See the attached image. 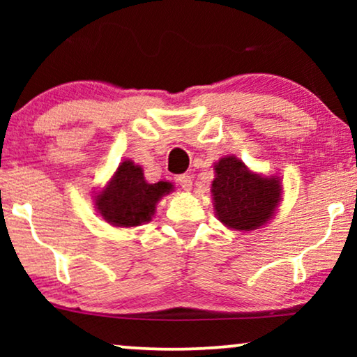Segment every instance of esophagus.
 I'll list each match as a JSON object with an SVG mask.
<instances>
[{
    "label": "esophagus",
    "mask_w": 357,
    "mask_h": 357,
    "mask_svg": "<svg viewBox=\"0 0 357 357\" xmlns=\"http://www.w3.org/2000/svg\"><path fill=\"white\" fill-rule=\"evenodd\" d=\"M178 180V183H180V187H182L183 190H192V187H193V178L190 177L188 174H183V175H180V177L177 178Z\"/></svg>",
    "instance_id": "obj_1"
}]
</instances>
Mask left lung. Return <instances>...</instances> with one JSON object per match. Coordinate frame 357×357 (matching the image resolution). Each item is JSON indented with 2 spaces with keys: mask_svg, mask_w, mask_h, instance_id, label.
<instances>
[{
  "mask_svg": "<svg viewBox=\"0 0 357 357\" xmlns=\"http://www.w3.org/2000/svg\"><path fill=\"white\" fill-rule=\"evenodd\" d=\"M211 193L219 221L234 231H257L275 216L281 202L280 177L252 172L236 155L214 164Z\"/></svg>",
  "mask_w": 357,
  "mask_h": 357,
  "instance_id": "1",
  "label": "left lung"
}]
</instances>
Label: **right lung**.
Returning a JSON list of instances; mask_svg holds the SVG:
<instances>
[{
  "label": "right lung",
  "instance_id": "add662e5",
  "mask_svg": "<svg viewBox=\"0 0 357 357\" xmlns=\"http://www.w3.org/2000/svg\"><path fill=\"white\" fill-rule=\"evenodd\" d=\"M172 188L174 185L164 180L148 183L139 165L123 160L110 182L96 193V208L110 226L136 227L153 219L155 204Z\"/></svg>",
  "mask_w": 357,
  "mask_h": 357
}]
</instances>
